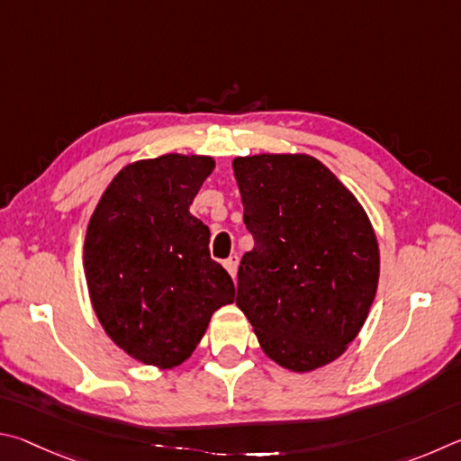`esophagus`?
Listing matches in <instances>:
<instances>
[{
  "mask_svg": "<svg viewBox=\"0 0 461 461\" xmlns=\"http://www.w3.org/2000/svg\"><path fill=\"white\" fill-rule=\"evenodd\" d=\"M224 269L230 273L232 279H235L237 277V269H239V257L237 255H230L229 259L224 261Z\"/></svg>",
  "mask_w": 461,
  "mask_h": 461,
  "instance_id": "34e87169",
  "label": "esophagus"
}]
</instances>
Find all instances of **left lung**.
Segmentation results:
<instances>
[{"label":"left lung","instance_id":"left-lung-1","mask_svg":"<svg viewBox=\"0 0 461 461\" xmlns=\"http://www.w3.org/2000/svg\"><path fill=\"white\" fill-rule=\"evenodd\" d=\"M253 251L237 305L263 352L294 373L342 357L375 302L381 253L366 210L308 153L232 159Z\"/></svg>","mask_w":461,"mask_h":461}]
</instances>
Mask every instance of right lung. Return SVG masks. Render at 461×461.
Segmentation results:
<instances>
[{
    "label": "right lung",
    "instance_id": "1",
    "mask_svg": "<svg viewBox=\"0 0 461 461\" xmlns=\"http://www.w3.org/2000/svg\"><path fill=\"white\" fill-rule=\"evenodd\" d=\"M210 156L137 159L113 177L86 226L83 263L93 310L113 342L156 368L192 357L235 284L210 259L208 226L190 214Z\"/></svg>",
    "mask_w": 461,
    "mask_h": 461
}]
</instances>
